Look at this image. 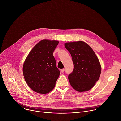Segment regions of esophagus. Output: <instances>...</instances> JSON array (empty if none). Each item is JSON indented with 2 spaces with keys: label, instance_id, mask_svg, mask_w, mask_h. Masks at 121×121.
I'll return each instance as SVG.
<instances>
[{
  "label": "esophagus",
  "instance_id": "1",
  "mask_svg": "<svg viewBox=\"0 0 121 121\" xmlns=\"http://www.w3.org/2000/svg\"><path fill=\"white\" fill-rule=\"evenodd\" d=\"M64 71H65V69H60V72H61V73H62L64 72Z\"/></svg>",
  "mask_w": 121,
  "mask_h": 121
}]
</instances>
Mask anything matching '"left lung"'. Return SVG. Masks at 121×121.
Returning a JSON list of instances; mask_svg holds the SVG:
<instances>
[{
	"mask_svg": "<svg viewBox=\"0 0 121 121\" xmlns=\"http://www.w3.org/2000/svg\"><path fill=\"white\" fill-rule=\"evenodd\" d=\"M65 47L71 55L74 65L68 76L71 86L81 92L90 90L100 76L101 67L98 58L83 41L66 43Z\"/></svg>",
	"mask_w": 121,
	"mask_h": 121,
	"instance_id": "left-lung-1",
	"label": "left lung"
}]
</instances>
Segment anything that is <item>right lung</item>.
Here are the masks:
<instances>
[{"mask_svg": "<svg viewBox=\"0 0 121 121\" xmlns=\"http://www.w3.org/2000/svg\"><path fill=\"white\" fill-rule=\"evenodd\" d=\"M57 40L43 39L36 44L27 56L23 67L25 81L33 90L45 94L54 87L60 71L52 54Z\"/></svg>", "mask_w": 121, "mask_h": 121, "instance_id": "1", "label": "right lung"}]
</instances>
